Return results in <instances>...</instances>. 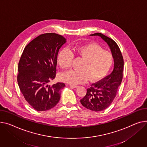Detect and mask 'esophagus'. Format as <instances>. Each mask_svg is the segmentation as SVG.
Listing matches in <instances>:
<instances>
[{
  "instance_id": "34e87169",
  "label": "esophagus",
  "mask_w": 147,
  "mask_h": 147,
  "mask_svg": "<svg viewBox=\"0 0 147 147\" xmlns=\"http://www.w3.org/2000/svg\"><path fill=\"white\" fill-rule=\"evenodd\" d=\"M70 86L71 87H74V88H77V87H79V86H77V85H75V84H70Z\"/></svg>"
}]
</instances>
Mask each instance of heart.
<instances>
[{
	"label": "heart",
	"mask_w": 147,
	"mask_h": 147,
	"mask_svg": "<svg viewBox=\"0 0 147 147\" xmlns=\"http://www.w3.org/2000/svg\"><path fill=\"white\" fill-rule=\"evenodd\" d=\"M73 56L82 58L79 66L80 69L71 70L64 73L61 80L71 84L86 82L88 79L95 82L104 77L112 67L113 58L111 54L99 45L87 43L61 50L57 56V62L63 68L71 65Z\"/></svg>",
	"instance_id": "obj_1"
}]
</instances>
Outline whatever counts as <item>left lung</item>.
Masks as SVG:
<instances>
[{
	"instance_id": "1",
	"label": "left lung",
	"mask_w": 147,
	"mask_h": 147,
	"mask_svg": "<svg viewBox=\"0 0 147 147\" xmlns=\"http://www.w3.org/2000/svg\"><path fill=\"white\" fill-rule=\"evenodd\" d=\"M92 36H99L110 47L114 59V68L111 74L93 83L87 89L86 96L80 100L82 105L92 111H102L108 107L116 96L123 77V58L118 44L112 39L101 33Z\"/></svg>"
}]
</instances>
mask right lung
Returning a JSON list of instances; mask_svg holds the SVG:
<instances>
[{
	"label": "right lung",
	"instance_id": "right-lung-1",
	"mask_svg": "<svg viewBox=\"0 0 147 147\" xmlns=\"http://www.w3.org/2000/svg\"><path fill=\"white\" fill-rule=\"evenodd\" d=\"M66 39L55 33L38 36L24 48L18 63V83L25 99L37 111L51 109L59 102L61 90L65 86L55 79L57 55Z\"/></svg>",
	"mask_w": 147,
	"mask_h": 147
}]
</instances>
